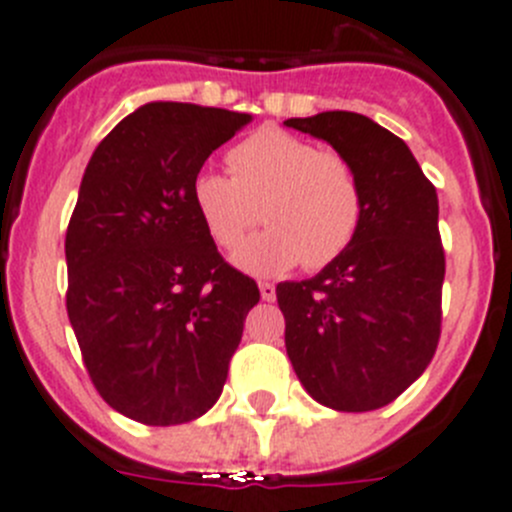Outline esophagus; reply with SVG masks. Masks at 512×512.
I'll list each match as a JSON object with an SVG mask.
<instances>
[{"label": "esophagus", "instance_id": "1", "mask_svg": "<svg viewBox=\"0 0 512 512\" xmlns=\"http://www.w3.org/2000/svg\"><path fill=\"white\" fill-rule=\"evenodd\" d=\"M259 292H261V299H264V302H274L276 299V287L274 284H269V281H261Z\"/></svg>", "mask_w": 512, "mask_h": 512}]
</instances>
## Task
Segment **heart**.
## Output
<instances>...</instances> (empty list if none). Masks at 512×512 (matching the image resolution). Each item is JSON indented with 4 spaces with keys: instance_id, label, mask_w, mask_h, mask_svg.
Segmentation results:
<instances>
[{
    "instance_id": "b5f03b06",
    "label": "heart",
    "mask_w": 512,
    "mask_h": 512,
    "mask_svg": "<svg viewBox=\"0 0 512 512\" xmlns=\"http://www.w3.org/2000/svg\"><path fill=\"white\" fill-rule=\"evenodd\" d=\"M231 175L200 170L190 198L215 246L236 248L233 264L251 276H281L302 264L320 271L350 251L363 225L365 192L348 157L325 152L284 129H261L228 154Z\"/></svg>"
}]
</instances>
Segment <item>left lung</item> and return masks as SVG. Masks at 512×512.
<instances>
[{"instance_id":"1","label":"left lung","mask_w":512,"mask_h":512,"mask_svg":"<svg viewBox=\"0 0 512 512\" xmlns=\"http://www.w3.org/2000/svg\"><path fill=\"white\" fill-rule=\"evenodd\" d=\"M284 126L348 157L365 192L350 251L312 279L276 287L287 355L327 409H381L424 373L442 332L437 190L406 142L368 116L322 111Z\"/></svg>"}]
</instances>
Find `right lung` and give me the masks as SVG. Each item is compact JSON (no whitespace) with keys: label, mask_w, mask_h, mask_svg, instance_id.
Listing matches in <instances>:
<instances>
[{"label":"right lung","mask_w":512,"mask_h":512,"mask_svg":"<svg viewBox=\"0 0 512 512\" xmlns=\"http://www.w3.org/2000/svg\"><path fill=\"white\" fill-rule=\"evenodd\" d=\"M251 114L154 101L111 129L65 233L68 317L111 409L172 426L213 409L256 281L223 261L192 208V177Z\"/></svg>","instance_id":"1"}]
</instances>
